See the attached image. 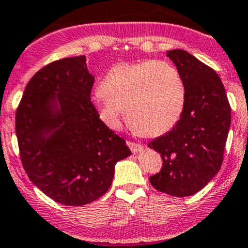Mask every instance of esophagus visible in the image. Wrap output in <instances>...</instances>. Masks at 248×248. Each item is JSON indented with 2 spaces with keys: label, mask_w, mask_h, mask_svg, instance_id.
I'll return each mask as SVG.
<instances>
[{
  "label": "esophagus",
  "mask_w": 248,
  "mask_h": 248,
  "mask_svg": "<svg viewBox=\"0 0 248 248\" xmlns=\"http://www.w3.org/2000/svg\"><path fill=\"white\" fill-rule=\"evenodd\" d=\"M126 144H128V146L130 148L131 153H134V154H137V153L141 151V150H143V148H144L143 145L134 143V141H126Z\"/></svg>",
  "instance_id": "esophagus-1"
}]
</instances>
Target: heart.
Masks as SVG:
<instances>
[{"instance_id": "1", "label": "heart", "mask_w": 248, "mask_h": 248, "mask_svg": "<svg viewBox=\"0 0 248 248\" xmlns=\"http://www.w3.org/2000/svg\"><path fill=\"white\" fill-rule=\"evenodd\" d=\"M186 87L176 68L163 61L119 63L109 69L93 104L104 124L118 129L126 109L129 124L146 137H157L179 122Z\"/></svg>"}]
</instances>
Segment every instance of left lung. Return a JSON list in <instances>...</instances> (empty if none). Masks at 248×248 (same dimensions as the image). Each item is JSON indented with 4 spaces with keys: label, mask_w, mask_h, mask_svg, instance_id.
Listing matches in <instances>:
<instances>
[{
    "label": "left lung",
    "mask_w": 248,
    "mask_h": 248,
    "mask_svg": "<svg viewBox=\"0 0 248 248\" xmlns=\"http://www.w3.org/2000/svg\"><path fill=\"white\" fill-rule=\"evenodd\" d=\"M186 87L179 122L148 144L161 155L163 168L149 177L155 189L176 198L200 191L223 161L231 107L216 72L183 49L168 50Z\"/></svg>",
    "instance_id": "obj_1"
}]
</instances>
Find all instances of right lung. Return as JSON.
Instances as JSON below:
<instances>
[{
    "label": "right lung",
    "mask_w": 248,
    "mask_h": 248,
    "mask_svg": "<svg viewBox=\"0 0 248 248\" xmlns=\"http://www.w3.org/2000/svg\"><path fill=\"white\" fill-rule=\"evenodd\" d=\"M94 77L85 56L49 63L34 74L16 111L23 169L48 198L68 206L108 191L114 166L131 155L91 102Z\"/></svg>",
    "instance_id": "1"
}]
</instances>
